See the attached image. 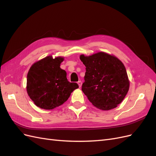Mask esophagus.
Masks as SVG:
<instances>
[{
  "label": "esophagus",
  "mask_w": 156,
  "mask_h": 156,
  "mask_svg": "<svg viewBox=\"0 0 156 156\" xmlns=\"http://www.w3.org/2000/svg\"><path fill=\"white\" fill-rule=\"evenodd\" d=\"M77 83H78V85H79V87H81V86H82V82L81 81H79Z\"/></svg>",
  "instance_id": "esophagus-1"
}]
</instances>
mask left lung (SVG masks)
Instances as JSON below:
<instances>
[{
    "label": "left lung",
    "mask_w": 156,
    "mask_h": 156,
    "mask_svg": "<svg viewBox=\"0 0 156 156\" xmlns=\"http://www.w3.org/2000/svg\"><path fill=\"white\" fill-rule=\"evenodd\" d=\"M86 67L82 90L96 108L109 110L119 105L127 94V71L118 58L104 52L80 56Z\"/></svg>",
    "instance_id": "1"
}]
</instances>
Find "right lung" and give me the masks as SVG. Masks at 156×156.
<instances>
[{"instance_id":"add662e5","label":"right lung","mask_w":156,"mask_h":156,"mask_svg":"<svg viewBox=\"0 0 156 156\" xmlns=\"http://www.w3.org/2000/svg\"><path fill=\"white\" fill-rule=\"evenodd\" d=\"M63 60L62 57L47 56L29 69L27 91L37 106L44 109L55 108L64 104L79 87L77 83L68 81L66 71L60 68Z\"/></svg>"}]
</instances>
